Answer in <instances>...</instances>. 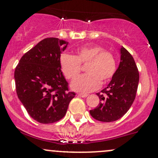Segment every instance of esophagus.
I'll use <instances>...</instances> for the list:
<instances>
[{"mask_svg": "<svg viewBox=\"0 0 158 158\" xmlns=\"http://www.w3.org/2000/svg\"><path fill=\"white\" fill-rule=\"evenodd\" d=\"M78 96L81 97V98H85L88 97V94H78Z\"/></svg>", "mask_w": 158, "mask_h": 158, "instance_id": "esophagus-1", "label": "esophagus"}]
</instances>
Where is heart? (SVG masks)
Segmentation results:
<instances>
[{
	"label": "heart",
	"mask_w": 158,
	"mask_h": 158,
	"mask_svg": "<svg viewBox=\"0 0 158 158\" xmlns=\"http://www.w3.org/2000/svg\"><path fill=\"white\" fill-rule=\"evenodd\" d=\"M85 75L77 77L71 83L76 91L88 93L100 88L102 83L110 80L116 71V60L112 52L100 46H85L78 48L75 56L63 54L60 66L64 75L73 79L81 72V64H86Z\"/></svg>",
	"instance_id": "obj_1"
}]
</instances>
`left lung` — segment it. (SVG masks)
Listing matches in <instances>:
<instances>
[{
	"instance_id": "8db88e82",
	"label": "left lung",
	"mask_w": 158,
	"mask_h": 158,
	"mask_svg": "<svg viewBox=\"0 0 158 158\" xmlns=\"http://www.w3.org/2000/svg\"><path fill=\"white\" fill-rule=\"evenodd\" d=\"M121 61L107 87L97 95L100 103L90 114L94 119L111 122L121 118L132 106L137 91L139 75L135 60L126 48L120 49Z\"/></svg>"
}]
</instances>
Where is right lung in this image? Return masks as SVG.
<instances>
[{"mask_svg": "<svg viewBox=\"0 0 158 158\" xmlns=\"http://www.w3.org/2000/svg\"><path fill=\"white\" fill-rule=\"evenodd\" d=\"M68 42L58 38L43 40L21 58L15 70V89L27 113L41 124L64 117L76 94L60 70V58Z\"/></svg>", "mask_w": 158, "mask_h": 158, "instance_id": "obj_1", "label": "right lung"}]
</instances>
